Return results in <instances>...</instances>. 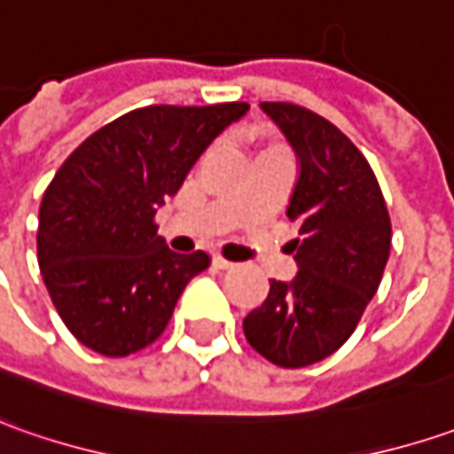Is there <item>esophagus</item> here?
Listing matches in <instances>:
<instances>
[{
  "mask_svg": "<svg viewBox=\"0 0 454 454\" xmlns=\"http://www.w3.org/2000/svg\"><path fill=\"white\" fill-rule=\"evenodd\" d=\"M213 269H215V271H231V269H233V263H231V261H226V258H221V256H213Z\"/></svg>",
  "mask_w": 454,
  "mask_h": 454,
  "instance_id": "esophagus-1",
  "label": "esophagus"
}]
</instances>
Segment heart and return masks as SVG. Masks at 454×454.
Here are the masks:
<instances>
[{"instance_id": "b5f03b06", "label": "heart", "mask_w": 454, "mask_h": 454, "mask_svg": "<svg viewBox=\"0 0 454 454\" xmlns=\"http://www.w3.org/2000/svg\"><path fill=\"white\" fill-rule=\"evenodd\" d=\"M269 150H281V148H269Z\"/></svg>"}]
</instances>
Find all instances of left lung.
<instances>
[{"label":"left lung","mask_w":454,"mask_h":454,"mask_svg":"<svg viewBox=\"0 0 454 454\" xmlns=\"http://www.w3.org/2000/svg\"><path fill=\"white\" fill-rule=\"evenodd\" d=\"M289 140L299 178L286 215L299 226L291 281H271L266 301L243 319V334L278 367H309L334 354L380 289L392 223L367 158L317 113L261 102Z\"/></svg>","instance_id":"obj_1"}]
</instances>
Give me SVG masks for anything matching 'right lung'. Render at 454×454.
Segmentation results:
<instances>
[{
  "mask_svg": "<svg viewBox=\"0 0 454 454\" xmlns=\"http://www.w3.org/2000/svg\"><path fill=\"white\" fill-rule=\"evenodd\" d=\"M246 110L248 102L140 107L90 135L57 170L40 206L37 261L80 344L128 356L163 334L211 258L170 251L153 218Z\"/></svg>",
  "mask_w": 454,
  "mask_h": 454,
  "instance_id": "add662e5",
  "label": "right lung"
}]
</instances>
